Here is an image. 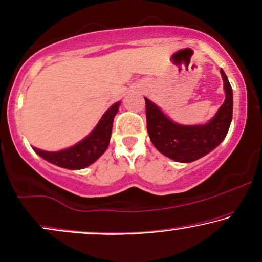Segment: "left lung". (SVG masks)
Instances as JSON below:
<instances>
[{
  "instance_id": "8db88e82",
  "label": "left lung",
  "mask_w": 262,
  "mask_h": 262,
  "mask_svg": "<svg viewBox=\"0 0 262 262\" xmlns=\"http://www.w3.org/2000/svg\"><path fill=\"white\" fill-rule=\"evenodd\" d=\"M225 100L212 119L205 125H180L171 121L159 107L145 99L146 127L152 144L164 156L188 163L205 156L221 144L232 119V89L227 75L221 70Z\"/></svg>"
}]
</instances>
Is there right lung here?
Here are the masks:
<instances>
[{"mask_svg": "<svg viewBox=\"0 0 262 262\" xmlns=\"http://www.w3.org/2000/svg\"><path fill=\"white\" fill-rule=\"evenodd\" d=\"M120 102H116L103 114L96 127L80 143L62 151H44L33 148L35 152L50 163L66 168V169H82L94 163L106 149L108 148L111 134H112L113 119L119 110Z\"/></svg>", "mask_w": 262, "mask_h": 262, "instance_id": "add662e5", "label": "right lung"}]
</instances>
